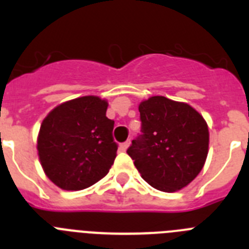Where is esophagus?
I'll list each match as a JSON object with an SVG mask.
<instances>
[{
    "label": "esophagus",
    "mask_w": 249,
    "mask_h": 249,
    "mask_svg": "<svg viewBox=\"0 0 249 249\" xmlns=\"http://www.w3.org/2000/svg\"><path fill=\"white\" fill-rule=\"evenodd\" d=\"M129 144H131V140H128V141H126V142H123V143H121L120 148L122 149V151H126V149L129 147Z\"/></svg>",
    "instance_id": "1"
}]
</instances>
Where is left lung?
<instances>
[{
  "label": "left lung",
  "instance_id": "left-lung-1",
  "mask_svg": "<svg viewBox=\"0 0 249 249\" xmlns=\"http://www.w3.org/2000/svg\"><path fill=\"white\" fill-rule=\"evenodd\" d=\"M142 135L132 141L129 157L147 183L162 192H176L195 179L206 162L210 132L193 107L163 96L138 106Z\"/></svg>",
  "mask_w": 249,
  "mask_h": 249
}]
</instances>
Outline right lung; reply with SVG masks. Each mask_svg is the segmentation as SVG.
Listing matches in <instances>:
<instances>
[{
  "label": "right lung",
  "mask_w": 249,
  "mask_h": 249,
  "mask_svg": "<svg viewBox=\"0 0 249 249\" xmlns=\"http://www.w3.org/2000/svg\"><path fill=\"white\" fill-rule=\"evenodd\" d=\"M108 103L83 96L54 107L42 121L37 151L46 176L66 191L92 186L108 173L117 152Z\"/></svg>",
  "instance_id": "obj_1"
}]
</instances>
